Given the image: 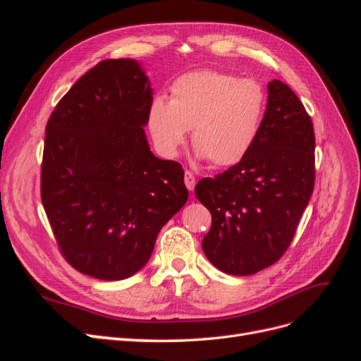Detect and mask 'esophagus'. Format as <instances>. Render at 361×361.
Segmentation results:
<instances>
[{"instance_id": "obj_1", "label": "esophagus", "mask_w": 361, "mask_h": 361, "mask_svg": "<svg viewBox=\"0 0 361 361\" xmlns=\"http://www.w3.org/2000/svg\"><path fill=\"white\" fill-rule=\"evenodd\" d=\"M183 179H185V185H187V188H188L190 191H192L194 187H195V178H194V174L187 170V171H185Z\"/></svg>"}]
</instances>
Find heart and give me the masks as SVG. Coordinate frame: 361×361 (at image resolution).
<instances>
[{
    "instance_id": "heart-1",
    "label": "heart",
    "mask_w": 361,
    "mask_h": 361,
    "mask_svg": "<svg viewBox=\"0 0 361 361\" xmlns=\"http://www.w3.org/2000/svg\"><path fill=\"white\" fill-rule=\"evenodd\" d=\"M265 108L267 92L257 80L203 69L179 76L170 101H152L147 126L162 155H176L191 128L197 155L215 167H231L253 147Z\"/></svg>"
}]
</instances>
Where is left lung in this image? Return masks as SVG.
Instances as JSON below:
<instances>
[{
    "instance_id": "obj_1",
    "label": "left lung",
    "mask_w": 361,
    "mask_h": 361,
    "mask_svg": "<svg viewBox=\"0 0 361 361\" xmlns=\"http://www.w3.org/2000/svg\"><path fill=\"white\" fill-rule=\"evenodd\" d=\"M314 187L312 118L290 87L268 84L259 135L244 159L195 185L212 215L203 253L226 274L251 276L290 245Z\"/></svg>"
}]
</instances>
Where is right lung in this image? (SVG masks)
I'll return each mask as SVG.
<instances>
[{
  "label": "right lung",
  "mask_w": 361,
  "mask_h": 361,
  "mask_svg": "<svg viewBox=\"0 0 361 361\" xmlns=\"http://www.w3.org/2000/svg\"><path fill=\"white\" fill-rule=\"evenodd\" d=\"M152 93L138 61L104 60L48 120L42 203L61 255L85 276H134L162 226L188 200L180 164L149 149Z\"/></svg>",
  "instance_id": "1"
}]
</instances>
